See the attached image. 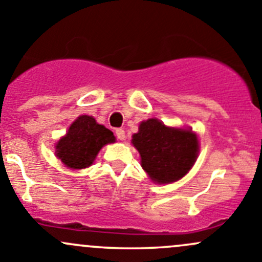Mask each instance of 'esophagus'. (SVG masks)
<instances>
[{"instance_id":"obj_1","label":"esophagus","mask_w":262,"mask_h":262,"mask_svg":"<svg viewBox=\"0 0 262 262\" xmlns=\"http://www.w3.org/2000/svg\"><path fill=\"white\" fill-rule=\"evenodd\" d=\"M115 136H117V138L119 140H124L125 139V132L122 128H118L115 129Z\"/></svg>"}]
</instances>
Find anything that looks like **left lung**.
Returning a JSON list of instances; mask_svg holds the SVG:
<instances>
[{
	"label": "left lung",
	"instance_id": "8db88e82",
	"mask_svg": "<svg viewBox=\"0 0 262 262\" xmlns=\"http://www.w3.org/2000/svg\"><path fill=\"white\" fill-rule=\"evenodd\" d=\"M132 143L140 154L143 169L159 184L172 183L186 176L200 150L192 129L170 128L153 118L140 123Z\"/></svg>",
	"mask_w": 262,
	"mask_h": 262
}]
</instances>
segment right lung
<instances>
[{
	"mask_svg": "<svg viewBox=\"0 0 262 262\" xmlns=\"http://www.w3.org/2000/svg\"><path fill=\"white\" fill-rule=\"evenodd\" d=\"M114 142L112 130L96 123L93 117L80 115L57 142L55 154L68 168L82 169L92 166L104 145Z\"/></svg>",
	"mask_w": 262,
	"mask_h": 262,
	"instance_id": "1",
	"label": "right lung"
}]
</instances>
